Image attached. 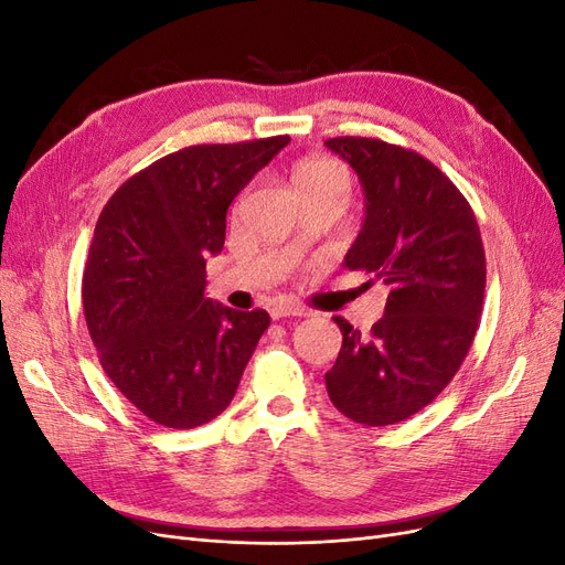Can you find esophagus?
Segmentation results:
<instances>
[{
	"label": "esophagus",
	"mask_w": 565,
	"mask_h": 565,
	"mask_svg": "<svg viewBox=\"0 0 565 565\" xmlns=\"http://www.w3.org/2000/svg\"><path fill=\"white\" fill-rule=\"evenodd\" d=\"M306 309L301 306H289V303H273L270 306V318L280 320V318H303Z\"/></svg>",
	"instance_id": "34e87169"
}]
</instances>
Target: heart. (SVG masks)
I'll list each match as a JSON object with an SVG mask.
<instances>
[{"mask_svg": "<svg viewBox=\"0 0 565 565\" xmlns=\"http://www.w3.org/2000/svg\"><path fill=\"white\" fill-rule=\"evenodd\" d=\"M295 185L301 198L328 193V191H341L349 195V172L337 160L330 158H309L301 160L292 172Z\"/></svg>", "mask_w": 565, "mask_h": 565, "instance_id": "obj_1", "label": "heart"}]
</instances>
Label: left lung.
<instances>
[{"instance_id":"1","label":"left lung","mask_w":565,"mask_h":565,"mask_svg":"<svg viewBox=\"0 0 565 565\" xmlns=\"http://www.w3.org/2000/svg\"><path fill=\"white\" fill-rule=\"evenodd\" d=\"M365 191V221L344 266L388 287L367 337L341 316V351L324 374L341 415L365 426L429 405L471 349L483 309L486 252L467 198L419 152L365 136L324 141Z\"/></svg>"}]
</instances>
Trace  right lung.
Segmentation results:
<instances>
[{"instance_id":"obj_1","label":"right lung","mask_w":565,"mask_h":565,"mask_svg":"<svg viewBox=\"0 0 565 565\" xmlns=\"http://www.w3.org/2000/svg\"><path fill=\"white\" fill-rule=\"evenodd\" d=\"M287 143L270 136L188 146L127 179L98 216L84 318L110 382L167 429L224 413L268 330L264 309L204 297V259L224 247L233 198Z\"/></svg>"}]
</instances>
